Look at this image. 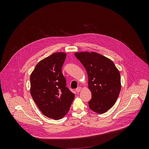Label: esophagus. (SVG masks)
<instances>
[{
  "mask_svg": "<svg viewBox=\"0 0 149 149\" xmlns=\"http://www.w3.org/2000/svg\"><path fill=\"white\" fill-rule=\"evenodd\" d=\"M81 87L80 86H79L78 88H77L76 89V91L77 92V93H79V92H80V91H81Z\"/></svg>",
  "mask_w": 149,
  "mask_h": 149,
  "instance_id": "esophagus-1",
  "label": "esophagus"
}]
</instances>
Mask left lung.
Listing matches in <instances>:
<instances>
[{
	"instance_id": "left-lung-1",
	"label": "left lung",
	"mask_w": 149,
	"mask_h": 149,
	"mask_svg": "<svg viewBox=\"0 0 149 149\" xmlns=\"http://www.w3.org/2000/svg\"><path fill=\"white\" fill-rule=\"evenodd\" d=\"M74 55L87 72L92 93L89 108L98 113L106 112L114 105L121 89L119 70L110 59L97 53L82 52Z\"/></svg>"
}]
</instances>
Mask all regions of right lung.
<instances>
[{
    "instance_id": "add662e5",
    "label": "right lung",
    "mask_w": 149,
    "mask_h": 149,
    "mask_svg": "<svg viewBox=\"0 0 149 149\" xmlns=\"http://www.w3.org/2000/svg\"><path fill=\"white\" fill-rule=\"evenodd\" d=\"M64 52L54 53L40 61L30 75V93L43 114L58 120L68 113L74 94L66 86L61 68Z\"/></svg>"
}]
</instances>
